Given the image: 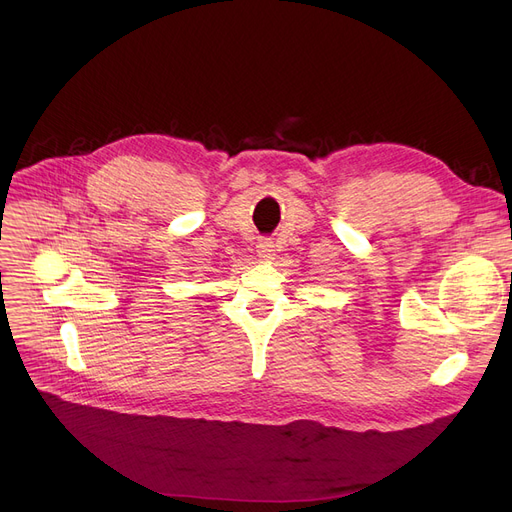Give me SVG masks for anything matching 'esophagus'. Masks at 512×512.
Segmentation results:
<instances>
[{"label":"esophagus","instance_id":"obj_1","mask_svg":"<svg viewBox=\"0 0 512 512\" xmlns=\"http://www.w3.org/2000/svg\"><path fill=\"white\" fill-rule=\"evenodd\" d=\"M274 255H276L274 242L270 238H261L259 245H257V257L263 259V261H272Z\"/></svg>","mask_w":512,"mask_h":512}]
</instances>
